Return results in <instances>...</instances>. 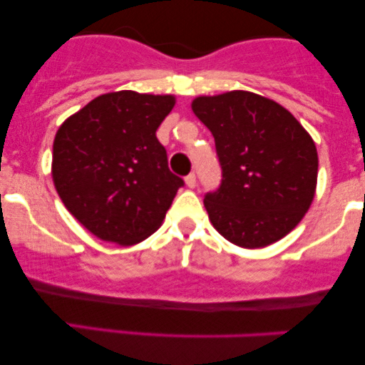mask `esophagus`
<instances>
[{"label": "esophagus", "mask_w": 365, "mask_h": 365, "mask_svg": "<svg viewBox=\"0 0 365 365\" xmlns=\"http://www.w3.org/2000/svg\"><path fill=\"white\" fill-rule=\"evenodd\" d=\"M185 183H187V187H188V188H195V185H197L195 175H194V173L187 175V177H185Z\"/></svg>", "instance_id": "34e87169"}]
</instances>
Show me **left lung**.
I'll use <instances>...</instances> for the list:
<instances>
[{
	"mask_svg": "<svg viewBox=\"0 0 365 365\" xmlns=\"http://www.w3.org/2000/svg\"><path fill=\"white\" fill-rule=\"evenodd\" d=\"M192 111L211 130L223 180L204 197L209 220L244 249L271 245L311 207L317 149L282 104L249 91L199 96Z\"/></svg>",
	"mask_w": 365,
	"mask_h": 365,
	"instance_id": "1",
	"label": "left lung"
}]
</instances>
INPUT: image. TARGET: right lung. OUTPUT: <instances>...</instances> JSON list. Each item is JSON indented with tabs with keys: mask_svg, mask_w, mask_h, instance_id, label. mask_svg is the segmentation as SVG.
Masks as SVG:
<instances>
[{
	"mask_svg": "<svg viewBox=\"0 0 365 365\" xmlns=\"http://www.w3.org/2000/svg\"><path fill=\"white\" fill-rule=\"evenodd\" d=\"M175 96L118 91L68 116L53 142L58 195L78 223L118 245H135L161 226L183 180L168 168L156 130Z\"/></svg>",
	"mask_w": 365,
	"mask_h": 365,
	"instance_id": "right-lung-1",
	"label": "right lung"
}]
</instances>
